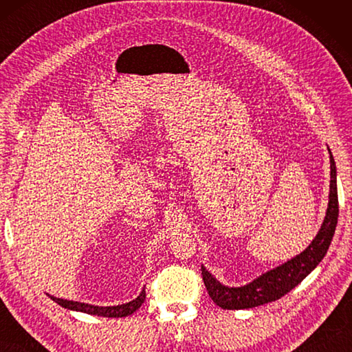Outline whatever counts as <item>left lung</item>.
I'll use <instances>...</instances> for the list:
<instances>
[{"instance_id": "left-lung-1", "label": "left lung", "mask_w": 352, "mask_h": 352, "mask_svg": "<svg viewBox=\"0 0 352 352\" xmlns=\"http://www.w3.org/2000/svg\"><path fill=\"white\" fill-rule=\"evenodd\" d=\"M328 154H330L331 169L330 195H328L325 218L316 237L313 239L311 243L301 254L284 261L283 265L271 269V271L258 275L256 280L243 284V286H226L219 280H216V276L208 272L204 265L201 266L207 292L216 305L227 310H242L258 307V305L280 300L287 292L296 287L322 261L328 248H330L339 216L338 170H336V163L330 148H328Z\"/></svg>"}]
</instances>
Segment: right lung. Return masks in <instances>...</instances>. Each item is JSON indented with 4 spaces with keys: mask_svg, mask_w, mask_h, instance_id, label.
<instances>
[{
    "mask_svg": "<svg viewBox=\"0 0 352 352\" xmlns=\"http://www.w3.org/2000/svg\"><path fill=\"white\" fill-rule=\"evenodd\" d=\"M52 301L57 302L62 307L74 310V311H83L87 313V315H96V316H102V318H125L133 315L142 304L145 301V287L142 289L138 298H134L133 301L125 302V304H118V305H109V307H100V305H94V304H86V302H80V301H69V300H63V298H56L48 295Z\"/></svg>",
    "mask_w": 352,
    "mask_h": 352,
    "instance_id": "add662e5",
    "label": "right lung"
}]
</instances>
